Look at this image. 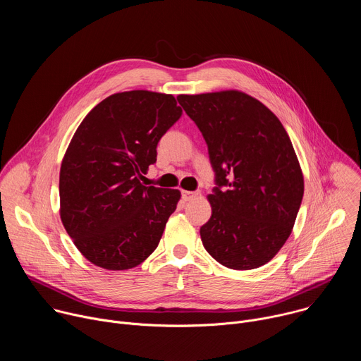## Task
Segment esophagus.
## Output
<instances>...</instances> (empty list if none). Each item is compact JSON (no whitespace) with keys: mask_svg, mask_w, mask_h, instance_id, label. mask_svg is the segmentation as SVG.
<instances>
[{"mask_svg":"<svg viewBox=\"0 0 361 361\" xmlns=\"http://www.w3.org/2000/svg\"><path fill=\"white\" fill-rule=\"evenodd\" d=\"M197 195H200V192H194V191H183V200L184 201H190V200H192V198H195Z\"/></svg>","mask_w":361,"mask_h":361,"instance_id":"34e87169","label":"esophagus"}]
</instances>
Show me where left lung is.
Instances as JSON below:
<instances>
[{
	"instance_id": "left-lung-1",
	"label": "left lung",
	"mask_w": 361,
	"mask_h": 361,
	"mask_svg": "<svg viewBox=\"0 0 361 361\" xmlns=\"http://www.w3.org/2000/svg\"><path fill=\"white\" fill-rule=\"evenodd\" d=\"M209 147L216 173L212 217L200 228L204 248L224 267L269 263L290 237L304 194L291 140L263 102L226 90L177 97Z\"/></svg>"
}]
</instances>
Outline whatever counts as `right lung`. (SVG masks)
<instances>
[{"mask_svg": "<svg viewBox=\"0 0 361 361\" xmlns=\"http://www.w3.org/2000/svg\"><path fill=\"white\" fill-rule=\"evenodd\" d=\"M181 113L171 94L124 91L102 99L74 133L60 170V217L94 266L128 270L157 248L181 192L140 180Z\"/></svg>", "mask_w": 361, "mask_h": 361, "instance_id": "right-lung-1", "label": "right lung"}]
</instances>
